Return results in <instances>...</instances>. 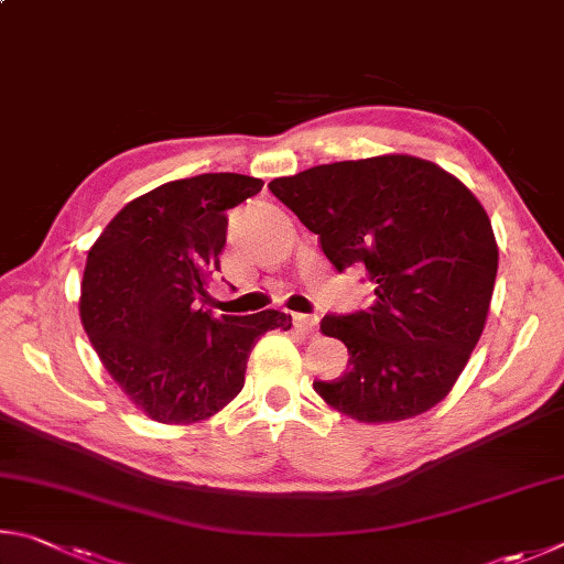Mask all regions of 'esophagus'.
I'll use <instances>...</instances> for the list:
<instances>
[{
    "instance_id": "obj_1",
    "label": "esophagus",
    "mask_w": 564,
    "mask_h": 564,
    "mask_svg": "<svg viewBox=\"0 0 564 564\" xmlns=\"http://www.w3.org/2000/svg\"><path fill=\"white\" fill-rule=\"evenodd\" d=\"M292 322H294V329L302 334H314L319 324V319L312 317V314H292Z\"/></svg>"
}]
</instances>
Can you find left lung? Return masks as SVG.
Instances as JSON below:
<instances>
[{
	"label": "left lung",
	"instance_id": "1",
	"mask_svg": "<svg viewBox=\"0 0 564 564\" xmlns=\"http://www.w3.org/2000/svg\"><path fill=\"white\" fill-rule=\"evenodd\" d=\"M274 197L319 235L339 272L364 264L373 304L327 314L344 341V377L314 391L344 416L393 423L448 397L486 327L498 245L478 197L436 163L377 155L314 165L270 183Z\"/></svg>",
	"mask_w": 564,
	"mask_h": 564
}]
</instances>
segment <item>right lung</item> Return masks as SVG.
<instances>
[{
  "label": "right lung",
  "instance_id": "obj_1",
  "mask_svg": "<svg viewBox=\"0 0 564 564\" xmlns=\"http://www.w3.org/2000/svg\"><path fill=\"white\" fill-rule=\"evenodd\" d=\"M260 177L203 173L128 203L86 257L82 324L98 359L138 411L158 423L215 416L245 387L254 341L292 317L264 310L213 317L197 307L227 235V210Z\"/></svg>",
  "mask_w": 564,
  "mask_h": 564
}]
</instances>
